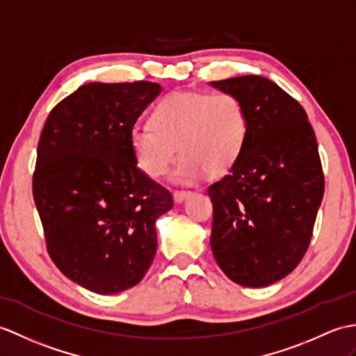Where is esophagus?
<instances>
[{
	"label": "esophagus",
	"mask_w": 356,
	"mask_h": 356,
	"mask_svg": "<svg viewBox=\"0 0 356 356\" xmlns=\"http://www.w3.org/2000/svg\"><path fill=\"white\" fill-rule=\"evenodd\" d=\"M193 195V191H175V202L181 203L185 202L188 197Z\"/></svg>",
	"instance_id": "1"
}]
</instances>
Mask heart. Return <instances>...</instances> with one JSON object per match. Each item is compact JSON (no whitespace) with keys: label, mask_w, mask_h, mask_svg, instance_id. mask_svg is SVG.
I'll return each instance as SVG.
<instances>
[{"label":"heart","mask_w":356,"mask_h":356,"mask_svg":"<svg viewBox=\"0 0 356 356\" xmlns=\"http://www.w3.org/2000/svg\"><path fill=\"white\" fill-rule=\"evenodd\" d=\"M150 127L130 131L136 165L150 179L175 171L179 184L191 185L206 172L221 176L241 159L249 140V113L239 97L221 92L176 90L154 104Z\"/></svg>","instance_id":"heart-1"}]
</instances>
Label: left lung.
I'll return each mask as SVG.
<instances>
[{
    "instance_id": "8db88e82",
    "label": "left lung",
    "mask_w": 356,
    "mask_h": 356,
    "mask_svg": "<svg viewBox=\"0 0 356 356\" xmlns=\"http://www.w3.org/2000/svg\"><path fill=\"white\" fill-rule=\"evenodd\" d=\"M243 100L249 140L241 159L208 189L211 247L225 275L243 286H267L299 266L325 194L318 144L308 115L261 76L211 81Z\"/></svg>"
}]
</instances>
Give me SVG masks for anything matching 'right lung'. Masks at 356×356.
<instances>
[{
    "mask_svg": "<svg viewBox=\"0 0 356 356\" xmlns=\"http://www.w3.org/2000/svg\"><path fill=\"white\" fill-rule=\"evenodd\" d=\"M161 92L153 81L88 83L49 112L33 198L56 267L98 294L136 285L153 262L154 222L172 195L136 167L130 131Z\"/></svg>",
    "mask_w": 356,
    "mask_h": 356,
    "instance_id": "obj_1",
    "label": "right lung"
}]
</instances>
